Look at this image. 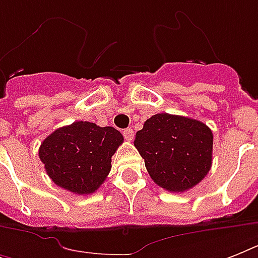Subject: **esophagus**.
I'll return each mask as SVG.
<instances>
[{
  "label": "esophagus",
  "mask_w": 258,
  "mask_h": 258,
  "mask_svg": "<svg viewBox=\"0 0 258 258\" xmlns=\"http://www.w3.org/2000/svg\"><path fill=\"white\" fill-rule=\"evenodd\" d=\"M123 135H124L125 141L127 142H131L134 139V131L131 127H128V128H125L124 131H123Z\"/></svg>",
  "instance_id": "obj_1"
}]
</instances>
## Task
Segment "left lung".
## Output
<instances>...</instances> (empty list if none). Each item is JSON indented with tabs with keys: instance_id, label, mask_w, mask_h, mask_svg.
<instances>
[{
	"instance_id": "obj_1",
	"label": "left lung",
	"mask_w": 258,
	"mask_h": 258,
	"mask_svg": "<svg viewBox=\"0 0 258 258\" xmlns=\"http://www.w3.org/2000/svg\"><path fill=\"white\" fill-rule=\"evenodd\" d=\"M134 146L151 179L172 192L194 187L212 167L213 133L196 119L157 113L138 131Z\"/></svg>"
}]
</instances>
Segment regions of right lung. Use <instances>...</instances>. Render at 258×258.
I'll use <instances>...</instances> for the list:
<instances>
[{
	"instance_id": "right-lung-1",
	"label": "right lung",
	"mask_w": 258,
	"mask_h": 258,
	"mask_svg": "<svg viewBox=\"0 0 258 258\" xmlns=\"http://www.w3.org/2000/svg\"><path fill=\"white\" fill-rule=\"evenodd\" d=\"M123 141V135L113 127L75 121L46 137L38 157L57 186L79 196H88L105 180L111 170V158Z\"/></svg>"
}]
</instances>
